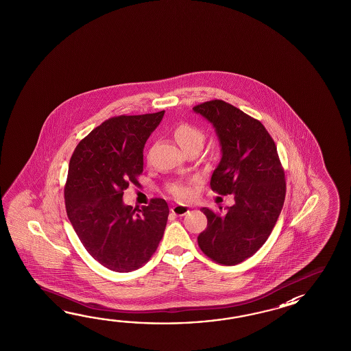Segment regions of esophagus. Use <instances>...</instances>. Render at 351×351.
<instances>
[{
  "label": "esophagus",
  "instance_id": "obj_1",
  "mask_svg": "<svg viewBox=\"0 0 351 351\" xmlns=\"http://www.w3.org/2000/svg\"><path fill=\"white\" fill-rule=\"evenodd\" d=\"M171 210H172L173 215L182 217L184 216V215H186V213L189 212V207L186 206V204H174Z\"/></svg>",
  "mask_w": 351,
  "mask_h": 351
}]
</instances>
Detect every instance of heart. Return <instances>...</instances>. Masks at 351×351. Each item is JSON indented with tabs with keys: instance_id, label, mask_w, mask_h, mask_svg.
<instances>
[{
	"instance_id": "1",
	"label": "heart",
	"mask_w": 351,
	"mask_h": 351,
	"mask_svg": "<svg viewBox=\"0 0 351 351\" xmlns=\"http://www.w3.org/2000/svg\"><path fill=\"white\" fill-rule=\"evenodd\" d=\"M174 139L178 143L182 150L201 149L204 142V133L201 129L189 125V124H180L174 130ZM172 193L177 197H186L188 194L186 186H173Z\"/></svg>"
}]
</instances>
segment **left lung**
<instances>
[{
  "label": "left lung",
  "instance_id": "1",
  "mask_svg": "<svg viewBox=\"0 0 351 351\" xmlns=\"http://www.w3.org/2000/svg\"><path fill=\"white\" fill-rule=\"evenodd\" d=\"M193 112L212 124L219 141L222 157L210 186L234 197L226 213L202 208L208 223L198 245L213 261L233 266L256 254L274 230L284 207V169L274 139L258 120L223 100L197 105Z\"/></svg>",
  "mask_w": 351,
  "mask_h": 351
}]
</instances>
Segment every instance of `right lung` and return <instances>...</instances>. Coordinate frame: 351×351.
Returning a JSON list of instances; mask_svg holds the SVG:
<instances>
[{"mask_svg": "<svg viewBox=\"0 0 351 351\" xmlns=\"http://www.w3.org/2000/svg\"><path fill=\"white\" fill-rule=\"evenodd\" d=\"M163 117L165 110L106 120L77 144L69 163L67 217L85 250L115 272L149 261L165 234V199H152L139 213L123 202L129 183L138 184L144 145Z\"/></svg>", "mask_w": 351, "mask_h": 351, "instance_id": "1", "label": "right lung"}]
</instances>
